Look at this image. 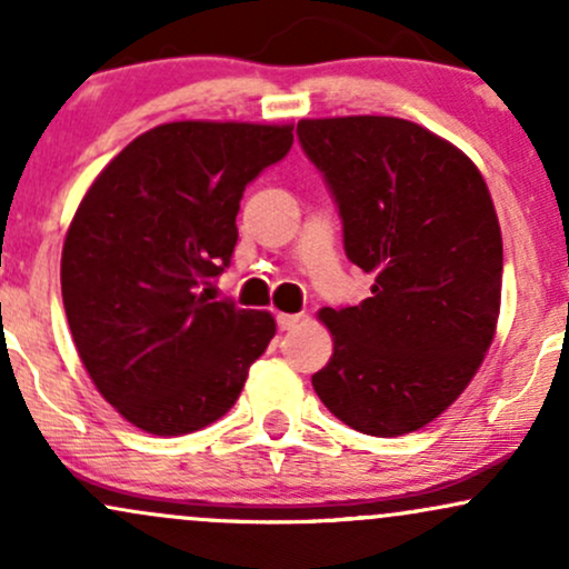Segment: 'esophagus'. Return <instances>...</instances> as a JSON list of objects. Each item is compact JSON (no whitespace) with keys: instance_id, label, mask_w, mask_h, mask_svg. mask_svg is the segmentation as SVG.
I'll return each instance as SVG.
<instances>
[{"instance_id":"34e87169","label":"esophagus","mask_w":569,"mask_h":569,"mask_svg":"<svg viewBox=\"0 0 569 569\" xmlns=\"http://www.w3.org/2000/svg\"><path fill=\"white\" fill-rule=\"evenodd\" d=\"M276 321H278V329L280 331H291L293 326L299 323V316H291V312H278Z\"/></svg>"}]
</instances>
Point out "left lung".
Wrapping results in <instances>:
<instances>
[{
    "label": "left lung",
    "instance_id": "left-lung-1",
    "mask_svg": "<svg viewBox=\"0 0 569 569\" xmlns=\"http://www.w3.org/2000/svg\"><path fill=\"white\" fill-rule=\"evenodd\" d=\"M297 139L342 219L371 297L318 316L335 356L312 388L345 426L403 436L473 380L498 326L502 238L489 189L460 149L398 117L299 120Z\"/></svg>",
    "mask_w": 569,
    "mask_h": 569
}]
</instances>
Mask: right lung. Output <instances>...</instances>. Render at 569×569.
<instances>
[{"label": "right lung", "instance_id": "obj_1", "mask_svg": "<svg viewBox=\"0 0 569 569\" xmlns=\"http://www.w3.org/2000/svg\"><path fill=\"white\" fill-rule=\"evenodd\" d=\"M291 126L166 122L98 173L67 232L61 293L98 393L154 436L217 422L276 337L270 312L217 302L243 189L289 154Z\"/></svg>", "mask_w": 569, "mask_h": 569}]
</instances>
